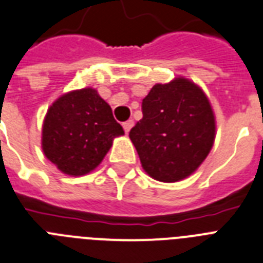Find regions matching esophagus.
<instances>
[{
	"instance_id": "obj_1",
	"label": "esophagus",
	"mask_w": 263,
	"mask_h": 263,
	"mask_svg": "<svg viewBox=\"0 0 263 263\" xmlns=\"http://www.w3.org/2000/svg\"><path fill=\"white\" fill-rule=\"evenodd\" d=\"M133 125H134L133 120L125 121V122L122 123V126H123V130H125V133H129L130 129H132V127H133Z\"/></svg>"
}]
</instances>
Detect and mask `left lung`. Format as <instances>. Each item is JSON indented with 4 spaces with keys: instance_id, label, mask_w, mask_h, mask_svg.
Returning <instances> with one entry per match:
<instances>
[{
    "instance_id": "left-lung-1",
    "label": "left lung",
    "mask_w": 263,
    "mask_h": 263,
    "mask_svg": "<svg viewBox=\"0 0 263 263\" xmlns=\"http://www.w3.org/2000/svg\"><path fill=\"white\" fill-rule=\"evenodd\" d=\"M142 114L129 137L145 172L162 182H177L196 172L215 136L205 93L185 78L157 84L142 100Z\"/></svg>"
}]
</instances>
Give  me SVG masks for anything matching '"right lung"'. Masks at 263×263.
<instances>
[{
  "label": "right lung",
  "mask_w": 263,
  "mask_h": 263,
  "mask_svg": "<svg viewBox=\"0 0 263 263\" xmlns=\"http://www.w3.org/2000/svg\"><path fill=\"white\" fill-rule=\"evenodd\" d=\"M122 134L111 107L87 87L51 105L42 127V149L65 174L84 176L100 165L114 138Z\"/></svg>",
  "instance_id": "add662e5"
}]
</instances>
